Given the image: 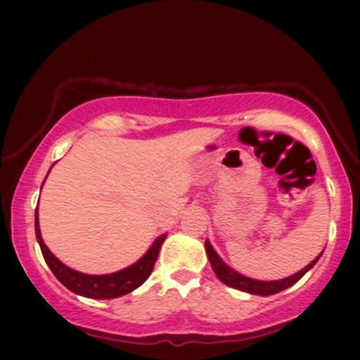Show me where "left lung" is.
<instances>
[{
	"label": "left lung",
	"mask_w": 360,
	"mask_h": 360,
	"mask_svg": "<svg viewBox=\"0 0 360 360\" xmlns=\"http://www.w3.org/2000/svg\"><path fill=\"white\" fill-rule=\"evenodd\" d=\"M205 248H206V254H208L211 267H213V272L216 274V277H218L221 282H223L224 285H228V287L240 290V292L262 295V297H269V295L278 293L285 288L292 287V285L297 283L298 280L302 278L303 275L307 274L314 264L318 262V259L321 257V254H319L311 264H308L307 267L302 269L300 272H297L295 275H292V277H287L283 280H275V282H260V280H252L249 277H244V275H240V274L236 272V270L228 267V265H226L223 260L219 259V255L214 252V249L211 248V244L208 243V240L205 243Z\"/></svg>",
	"instance_id": "obj_1"
}]
</instances>
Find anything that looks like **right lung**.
Instances as JSON below:
<instances>
[{"label":"right lung","mask_w":360,"mask_h":360,"mask_svg":"<svg viewBox=\"0 0 360 360\" xmlns=\"http://www.w3.org/2000/svg\"><path fill=\"white\" fill-rule=\"evenodd\" d=\"M37 211V210H36ZM36 238L37 243L41 245L44 260H46L49 267H51L52 274L56 275L57 280L60 283L70 290V292L82 295L86 298H96V300H106V298H116L121 295H126L132 292V290L141 287L142 283L149 278L154 269L157 255H159L160 245L165 240V236H160L159 239L152 244V248L147 250L144 257L137 260L136 264H132L131 267L120 272L108 274V275H86L80 274L77 270H73L67 265H63L51 250L47 249V245L44 244L41 238V229H39V218L36 213Z\"/></svg>","instance_id":"add662e5"}]
</instances>
